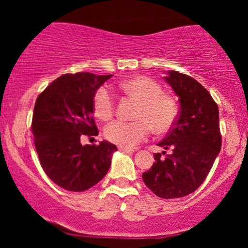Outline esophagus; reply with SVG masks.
<instances>
[{
  "instance_id": "34e87169",
  "label": "esophagus",
  "mask_w": 248,
  "mask_h": 248,
  "mask_svg": "<svg viewBox=\"0 0 248 248\" xmlns=\"http://www.w3.org/2000/svg\"><path fill=\"white\" fill-rule=\"evenodd\" d=\"M120 150L122 153H127V154H133L134 152H135V150L134 149H132V148H120Z\"/></svg>"
}]
</instances>
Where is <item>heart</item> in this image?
I'll use <instances>...</instances> for the list:
<instances>
[{"label": "heart", "instance_id": "obj_1", "mask_svg": "<svg viewBox=\"0 0 248 248\" xmlns=\"http://www.w3.org/2000/svg\"><path fill=\"white\" fill-rule=\"evenodd\" d=\"M127 95L139 101L133 122L115 121L105 128L108 141L122 148H130L149 135L150 128L157 134L171 129L177 119V105L171 96L163 94L160 84L146 76H136L120 84ZM94 114L107 121L114 114V100L106 87H100L93 98Z\"/></svg>", "mask_w": 248, "mask_h": 248}]
</instances>
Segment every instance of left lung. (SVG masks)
<instances>
[{
	"instance_id": "1",
	"label": "left lung",
	"mask_w": 248,
	"mask_h": 248,
	"mask_svg": "<svg viewBox=\"0 0 248 248\" xmlns=\"http://www.w3.org/2000/svg\"><path fill=\"white\" fill-rule=\"evenodd\" d=\"M164 80L181 105L171 130L157 144L172 153L155 154V162L142 178L156 196L172 199L190 195L205 181L220 152L221 136L218 106L205 87L177 71H168Z\"/></svg>"
}]
</instances>
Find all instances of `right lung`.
Wrapping results in <instances>:
<instances>
[{"instance_id":"add662e5","label":"right lung","mask_w":248,"mask_h":248,"mask_svg":"<svg viewBox=\"0 0 248 248\" xmlns=\"http://www.w3.org/2000/svg\"><path fill=\"white\" fill-rule=\"evenodd\" d=\"M112 75L79 72L62 75L45 88L33 108L35 147L45 173L69 191H85L109 170L115 144L106 140L98 146H82L84 135H98L93 119V98Z\"/></svg>"}]
</instances>
